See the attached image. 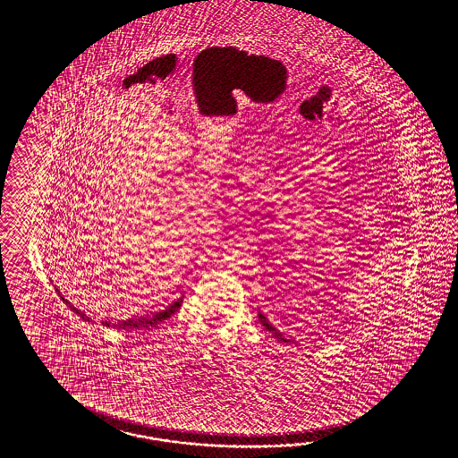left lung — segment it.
Listing matches in <instances>:
<instances>
[{"label":"left lung","instance_id":"obj_1","mask_svg":"<svg viewBox=\"0 0 458 458\" xmlns=\"http://www.w3.org/2000/svg\"><path fill=\"white\" fill-rule=\"evenodd\" d=\"M259 319H260V322H262V326H264L265 329H267L268 333L274 334V335L277 337L278 341H282V343H289V341H287V339H285L282 334L278 333L277 329H276V327H274V326H272V324L267 320V318H265L262 312H259Z\"/></svg>","mask_w":458,"mask_h":458}]
</instances>
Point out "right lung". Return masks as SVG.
Masks as SVG:
<instances>
[{
  "label": "right lung",
  "mask_w": 458,
  "mask_h": 458,
  "mask_svg": "<svg viewBox=\"0 0 458 458\" xmlns=\"http://www.w3.org/2000/svg\"><path fill=\"white\" fill-rule=\"evenodd\" d=\"M58 295L62 297V301L69 305L70 309H72L77 316H81L82 319L90 320V318H87L82 310H79L75 305L70 304L69 301H67L60 292H58ZM181 304H182V297L178 299L176 302H173L169 307H166L165 310H159V312H156L153 316H146V318H139V319L117 320V322H107V320H106L104 324H106V326H114V327H117V329H131V331H134V329H151V327H156V326H159L161 322L169 319V318L180 309Z\"/></svg>",
  "instance_id": "right-lung-1"
}]
</instances>
